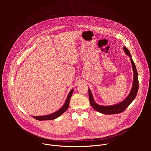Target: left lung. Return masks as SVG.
Listing matches in <instances>:
<instances>
[{"instance_id": "8db88e82", "label": "left lung", "mask_w": 151, "mask_h": 151, "mask_svg": "<svg viewBox=\"0 0 151 151\" xmlns=\"http://www.w3.org/2000/svg\"><path fill=\"white\" fill-rule=\"evenodd\" d=\"M124 50L125 51V54L130 57L131 62L133 66V69L134 72V78H133L134 81H133V84L132 91L130 94L128 95V96L121 103H119L118 104L112 105V106H101V105L97 104L94 101L92 93L90 90L88 89L89 99H90V102L91 106L97 112H99L101 114H106V115H111V114H119L124 112L126 109L127 107L134 100V99H135L137 94V91L139 89V79H138L137 71L135 66V64L132 58V56L130 55V51H129L127 50V48H125V47H124Z\"/></svg>"}]
</instances>
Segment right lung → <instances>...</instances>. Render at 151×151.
<instances>
[{
  "label": "right lung",
  "instance_id": "obj_1",
  "mask_svg": "<svg viewBox=\"0 0 151 151\" xmlns=\"http://www.w3.org/2000/svg\"><path fill=\"white\" fill-rule=\"evenodd\" d=\"M73 90H72L68 97H67V99L66 100V102L64 104V105L63 106V107H61V109H60L58 111H57V112L53 113V114H51L50 115H45V116H33V117L37 119V120H39V121H44V120H52V119H54L57 118H58V116H60V115H61L64 112L66 111L67 109H68L69 107V102H70V98H71V96L72 95V93H73Z\"/></svg>",
  "mask_w": 151,
  "mask_h": 151
}]
</instances>
